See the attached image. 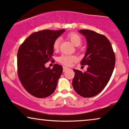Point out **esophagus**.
I'll return each instance as SVG.
<instances>
[{"mask_svg":"<svg viewBox=\"0 0 129 129\" xmlns=\"http://www.w3.org/2000/svg\"><path fill=\"white\" fill-rule=\"evenodd\" d=\"M68 69V68L67 67H66V66H63V72H66Z\"/></svg>","mask_w":129,"mask_h":129,"instance_id":"1","label":"esophagus"}]
</instances>
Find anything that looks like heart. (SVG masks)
<instances>
[{
	"label": "heart",
	"instance_id": "b5f03b06",
	"mask_svg": "<svg viewBox=\"0 0 129 129\" xmlns=\"http://www.w3.org/2000/svg\"><path fill=\"white\" fill-rule=\"evenodd\" d=\"M67 37L71 41L72 44L76 46H78L82 43V39L81 37L78 34L75 33H71L68 34ZM60 43V39L57 38L54 41L53 43V48L55 51H57L59 48V45ZM77 60V57L73 55H66L63 54L58 58V61L61 64L65 65V66H71L74 62L76 61Z\"/></svg>",
	"mask_w": 129,
	"mask_h": 129
}]
</instances>
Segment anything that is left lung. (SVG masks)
I'll use <instances>...</instances> for the list:
<instances>
[{"label":"left lung","mask_w":129,"mask_h":129,"mask_svg":"<svg viewBox=\"0 0 129 129\" xmlns=\"http://www.w3.org/2000/svg\"><path fill=\"white\" fill-rule=\"evenodd\" d=\"M79 32L85 36L87 48L81 61L87 71L73 69L75 72L72 86L80 96L89 98L103 90L110 79L115 64V55L111 43L104 35L89 29Z\"/></svg>","instance_id":"left-lung-1"}]
</instances>
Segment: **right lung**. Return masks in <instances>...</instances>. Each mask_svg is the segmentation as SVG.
Segmentation results:
<instances>
[{
  "mask_svg": "<svg viewBox=\"0 0 129 129\" xmlns=\"http://www.w3.org/2000/svg\"><path fill=\"white\" fill-rule=\"evenodd\" d=\"M64 29H45L35 32L23 42L17 52V74L22 86L37 98H46L55 91L63 72L61 65L46 68L48 61H54L53 43Z\"/></svg>",
  "mask_w": 129,
  "mask_h": 129,
  "instance_id": "1",
  "label": "right lung"
}]
</instances>
